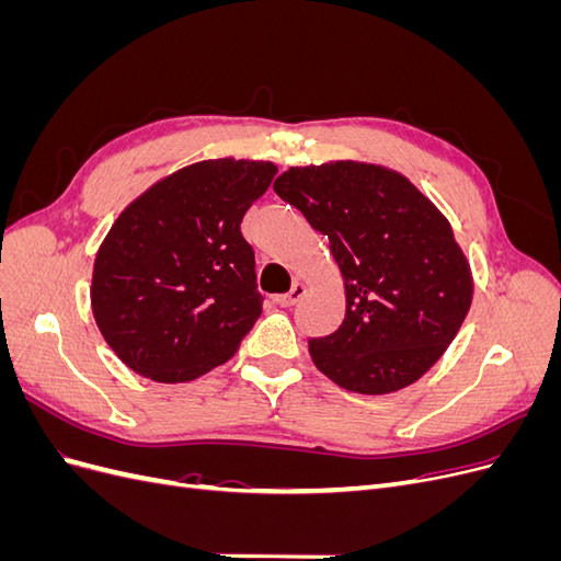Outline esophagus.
Listing matches in <instances>:
<instances>
[{
    "mask_svg": "<svg viewBox=\"0 0 561 561\" xmlns=\"http://www.w3.org/2000/svg\"><path fill=\"white\" fill-rule=\"evenodd\" d=\"M304 293H307V287H304L301 283H295V285L290 287V293H287V295H278L276 301L280 304V307H295V304L304 297Z\"/></svg>",
    "mask_w": 561,
    "mask_h": 561,
    "instance_id": "1",
    "label": "esophagus"
}]
</instances>
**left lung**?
I'll list each match as a JSON object with an SVG mask.
<instances>
[{
    "instance_id": "8db88e82",
    "label": "left lung",
    "mask_w": 561,
    "mask_h": 561,
    "mask_svg": "<svg viewBox=\"0 0 561 561\" xmlns=\"http://www.w3.org/2000/svg\"><path fill=\"white\" fill-rule=\"evenodd\" d=\"M274 192L325 233L346 285V316L309 339L316 367L353 393L414 383L461 330L470 266L433 203L381 165L290 168Z\"/></svg>"
}]
</instances>
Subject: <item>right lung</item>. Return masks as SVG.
<instances>
[{"mask_svg": "<svg viewBox=\"0 0 561 561\" xmlns=\"http://www.w3.org/2000/svg\"><path fill=\"white\" fill-rule=\"evenodd\" d=\"M274 163L182 168L118 215L93 271L91 304L112 351L138 375L192 381L227 363L262 316L241 222Z\"/></svg>", "mask_w": 561, "mask_h": 561, "instance_id": "obj_1", "label": "right lung"}]
</instances>
